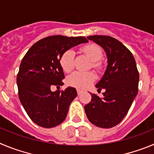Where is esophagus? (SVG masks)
Here are the masks:
<instances>
[{
  "instance_id": "34e87169",
  "label": "esophagus",
  "mask_w": 154,
  "mask_h": 154,
  "mask_svg": "<svg viewBox=\"0 0 154 154\" xmlns=\"http://www.w3.org/2000/svg\"><path fill=\"white\" fill-rule=\"evenodd\" d=\"M77 94H78V95H80V94L83 93V91H81V90H80V89H77Z\"/></svg>"
}]
</instances>
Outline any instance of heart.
I'll list each match as a JSON object with an SVG mask.
<instances>
[{
  "label": "heart",
  "instance_id": "heart-1",
  "mask_svg": "<svg viewBox=\"0 0 154 154\" xmlns=\"http://www.w3.org/2000/svg\"><path fill=\"white\" fill-rule=\"evenodd\" d=\"M82 51L91 58L93 67L97 70H100L101 63L100 60L103 57L101 48L97 44H92L84 47ZM60 63L63 71L70 72L74 66V51L72 49L65 51L60 57ZM95 78V74L91 71H75L67 77V83L77 88L85 89L92 84Z\"/></svg>",
  "mask_w": 154,
  "mask_h": 154
}]
</instances>
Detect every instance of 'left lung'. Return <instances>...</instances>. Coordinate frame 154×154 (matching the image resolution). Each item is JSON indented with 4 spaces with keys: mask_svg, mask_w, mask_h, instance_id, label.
Returning <instances> with one entry per match:
<instances>
[{
    "mask_svg": "<svg viewBox=\"0 0 154 154\" xmlns=\"http://www.w3.org/2000/svg\"><path fill=\"white\" fill-rule=\"evenodd\" d=\"M104 49L107 67L97 84L98 91L105 90L103 97L91 94V101L84 106L91 123L102 128H111L121 122L138 93L139 72L132 53L110 36L87 37Z\"/></svg>",
    "mask_w": 154,
    "mask_h": 154,
    "instance_id": "left-lung-1",
    "label": "left lung"
}]
</instances>
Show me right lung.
I'll list each match as a JSON object with an SVG mask.
<instances>
[{
	"mask_svg": "<svg viewBox=\"0 0 154 154\" xmlns=\"http://www.w3.org/2000/svg\"><path fill=\"white\" fill-rule=\"evenodd\" d=\"M87 41L84 37L50 36L35 43L24 55L17 77L18 96L27 115L36 124L51 128L65 120L77 91L74 87H67L53 92L51 88H60L63 84L61 55Z\"/></svg>",
	"mask_w": 154,
	"mask_h": 154,
	"instance_id": "obj_1",
	"label": "right lung"
}]
</instances>
